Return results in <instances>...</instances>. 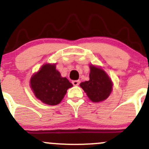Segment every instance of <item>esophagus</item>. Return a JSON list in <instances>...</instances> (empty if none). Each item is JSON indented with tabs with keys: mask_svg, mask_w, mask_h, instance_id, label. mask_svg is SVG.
<instances>
[{
	"mask_svg": "<svg viewBox=\"0 0 149 149\" xmlns=\"http://www.w3.org/2000/svg\"><path fill=\"white\" fill-rule=\"evenodd\" d=\"M72 84H73V86H78V85H79V84H80V81H79V80L73 81H72Z\"/></svg>",
	"mask_w": 149,
	"mask_h": 149,
	"instance_id": "34e87169",
	"label": "esophagus"
}]
</instances>
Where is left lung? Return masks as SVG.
Here are the masks:
<instances>
[{"label":"left lung","mask_w":149,"mask_h":149,"mask_svg":"<svg viewBox=\"0 0 149 149\" xmlns=\"http://www.w3.org/2000/svg\"><path fill=\"white\" fill-rule=\"evenodd\" d=\"M90 100L93 102H100L106 100L112 89L110 78L102 68L90 65L89 81L80 84Z\"/></svg>","instance_id":"left-lung-1"}]
</instances>
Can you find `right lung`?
Returning a JSON list of instances; mask_svg holds the SVG:
<instances>
[{
	"mask_svg": "<svg viewBox=\"0 0 149 149\" xmlns=\"http://www.w3.org/2000/svg\"><path fill=\"white\" fill-rule=\"evenodd\" d=\"M30 86L38 100L46 104L56 105L62 101L73 84L67 78L61 76L55 64H45L31 76Z\"/></svg>",
	"mask_w": 149,
	"mask_h": 149,
	"instance_id": "right-lung-1",
	"label": "right lung"
}]
</instances>
